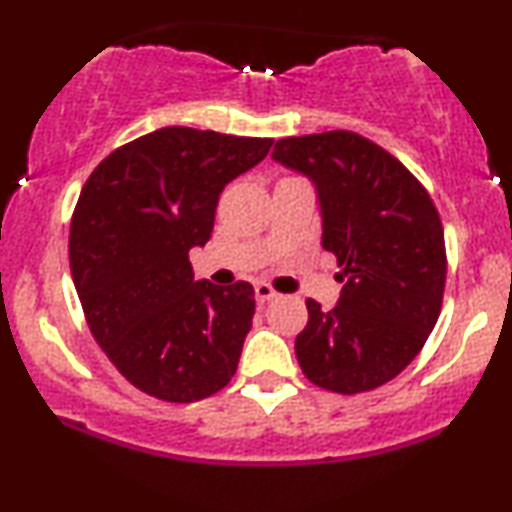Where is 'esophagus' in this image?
<instances>
[{
	"label": "esophagus",
	"mask_w": 512,
	"mask_h": 512,
	"mask_svg": "<svg viewBox=\"0 0 512 512\" xmlns=\"http://www.w3.org/2000/svg\"><path fill=\"white\" fill-rule=\"evenodd\" d=\"M276 293L272 286H269V283H255V298H257V303H267V300H274L276 298Z\"/></svg>",
	"instance_id": "34e87169"
}]
</instances>
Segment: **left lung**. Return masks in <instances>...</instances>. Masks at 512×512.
<instances>
[{"label": "left lung", "instance_id": "1", "mask_svg": "<svg viewBox=\"0 0 512 512\" xmlns=\"http://www.w3.org/2000/svg\"><path fill=\"white\" fill-rule=\"evenodd\" d=\"M274 162L310 178L322 214V248L334 252L338 303L307 300L295 355L312 384L372 391L415 360L441 312L443 226L415 176L350 131L283 138Z\"/></svg>", "mask_w": 512, "mask_h": 512}]
</instances>
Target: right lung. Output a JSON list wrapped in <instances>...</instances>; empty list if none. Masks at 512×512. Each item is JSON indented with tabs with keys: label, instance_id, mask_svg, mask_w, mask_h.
Masks as SVG:
<instances>
[{
	"label": "right lung",
	"instance_id": "1",
	"mask_svg": "<svg viewBox=\"0 0 512 512\" xmlns=\"http://www.w3.org/2000/svg\"><path fill=\"white\" fill-rule=\"evenodd\" d=\"M272 145L159 128L114 150L80 190L69 236L80 305L100 348L147 396L195 403L236 374L255 291L195 281L188 252L212 236L221 190Z\"/></svg>",
	"mask_w": 512,
	"mask_h": 512
}]
</instances>
